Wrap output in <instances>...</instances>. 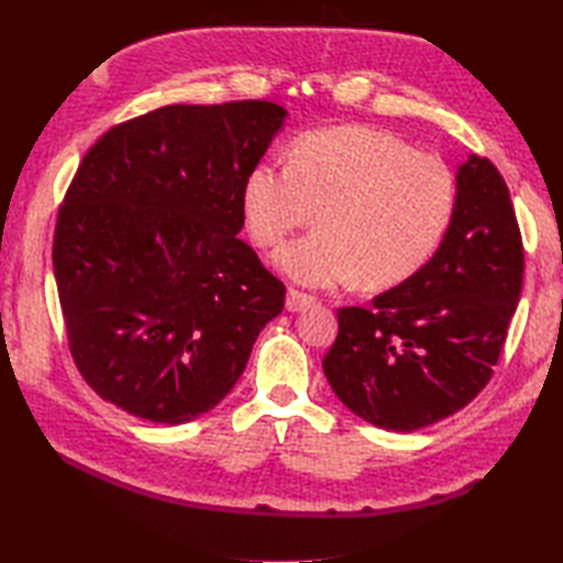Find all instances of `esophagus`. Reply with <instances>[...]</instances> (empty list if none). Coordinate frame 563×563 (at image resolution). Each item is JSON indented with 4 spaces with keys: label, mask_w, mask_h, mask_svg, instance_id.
I'll list each match as a JSON object with an SVG mask.
<instances>
[{
    "label": "esophagus",
    "mask_w": 563,
    "mask_h": 563,
    "mask_svg": "<svg viewBox=\"0 0 563 563\" xmlns=\"http://www.w3.org/2000/svg\"><path fill=\"white\" fill-rule=\"evenodd\" d=\"M314 297L307 295L302 290L297 288H290L288 290V300H285V307H288V312H300V309H305L307 305H312Z\"/></svg>",
    "instance_id": "1"
}]
</instances>
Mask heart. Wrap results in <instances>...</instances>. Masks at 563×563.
Listing matches in <instances>:
<instances>
[{
    "label": "heart",
    "mask_w": 563,
    "mask_h": 563,
    "mask_svg": "<svg viewBox=\"0 0 563 563\" xmlns=\"http://www.w3.org/2000/svg\"><path fill=\"white\" fill-rule=\"evenodd\" d=\"M454 208L457 181L445 162L365 125L297 137L288 164L258 162L242 186L246 232L261 249L278 246L317 210V230L275 254L288 278L312 288L355 278L382 290L411 278L445 239Z\"/></svg>",
    "instance_id": "b5f03b06"
}]
</instances>
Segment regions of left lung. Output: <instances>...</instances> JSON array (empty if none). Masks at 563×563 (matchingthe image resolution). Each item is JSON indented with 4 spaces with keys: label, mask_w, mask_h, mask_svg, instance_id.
I'll use <instances>...</instances> for the list:
<instances>
[{
    "label": "left lung",
    "mask_w": 563,
    "mask_h": 563,
    "mask_svg": "<svg viewBox=\"0 0 563 563\" xmlns=\"http://www.w3.org/2000/svg\"><path fill=\"white\" fill-rule=\"evenodd\" d=\"M522 271L504 176L472 157L435 256L369 307L339 309V336L321 363L331 389L363 421L397 433L457 413L494 377Z\"/></svg>",
    "instance_id": "1"
}]
</instances>
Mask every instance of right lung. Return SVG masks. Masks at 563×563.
I'll return each mask as SVG.
<instances>
[{
    "instance_id": "right-lung-1",
    "label": "right lung",
    "mask_w": 563,
    "mask_h": 563,
    "mask_svg": "<svg viewBox=\"0 0 563 563\" xmlns=\"http://www.w3.org/2000/svg\"><path fill=\"white\" fill-rule=\"evenodd\" d=\"M285 109L164 106L93 142L57 210L53 268L69 355L103 401L184 423L242 377L285 285L236 234L242 186Z\"/></svg>"
}]
</instances>
